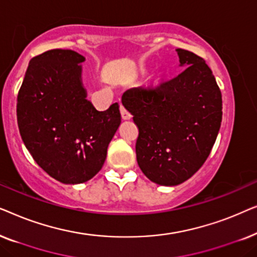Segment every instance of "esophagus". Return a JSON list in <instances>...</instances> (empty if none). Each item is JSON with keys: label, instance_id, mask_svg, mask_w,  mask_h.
I'll list each match as a JSON object with an SVG mask.
<instances>
[{"label": "esophagus", "instance_id": "34e87169", "mask_svg": "<svg viewBox=\"0 0 257 257\" xmlns=\"http://www.w3.org/2000/svg\"><path fill=\"white\" fill-rule=\"evenodd\" d=\"M120 113H121V118L124 119V120H130V119L132 118L131 113H130L124 106H121V105H120Z\"/></svg>", "mask_w": 257, "mask_h": 257}]
</instances>
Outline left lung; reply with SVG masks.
<instances>
[{"label": "left lung", "instance_id": "8db88e82", "mask_svg": "<svg viewBox=\"0 0 257 257\" xmlns=\"http://www.w3.org/2000/svg\"><path fill=\"white\" fill-rule=\"evenodd\" d=\"M175 78L157 87L125 91L121 100L139 128L137 161L154 184L188 180L208 158L222 120V98L212 70L201 57L177 49Z\"/></svg>", "mask_w": 257, "mask_h": 257}]
</instances>
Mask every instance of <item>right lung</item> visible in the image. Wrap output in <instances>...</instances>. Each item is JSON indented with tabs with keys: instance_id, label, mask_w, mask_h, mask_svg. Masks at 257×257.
Returning a JSON list of instances; mask_svg holds the SVG:
<instances>
[{
	"instance_id": "1",
	"label": "right lung",
	"mask_w": 257,
	"mask_h": 257,
	"mask_svg": "<svg viewBox=\"0 0 257 257\" xmlns=\"http://www.w3.org/2000/svg\"><path fill=\"white\" fill-rule=\"evenodd\" d=\"M85 57L54 49L29 62L19 97L22 140L42 170L59 182L89 181L103 167L120 125L118 103L97 111L82 82Z\"/></svg>"
}]
</instances>
